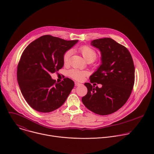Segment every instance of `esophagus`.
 I'll return each instance as SVG.
<instances>
[{"label":"esophagus","mask_w":154,"mask_h":154,"mask_svg":"<svg viewBox=\"0 0 154 154\" xmlns=\"http://www.w3.org/2000/svg\"><path fill=\"white\" fill-rule=\"evenodd\" d=\"M75 86H79L82 85V84H81V83H78V82H75Z\"/></svg>","instance_id":"34e87169"}]
</instances>
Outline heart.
Wrapping results in <instances>:
<instances>
[{
  "instance_id": "1",
  "label": "heart",
  "mask_w": 154,
  "mask_h": 154,
  "mask_svg": "<svg viewBox=\"0 0 154 154\" xmlns=\"http://www.w3.org/2000/svg\"><path fill=\"white\" fill-rule=\"evenodd\" d=\"M79 51L82 54L84 58L87 61H94L97 57V54L96 52L90 48V46H81L79 48ZM72 51L71 50H68L67 51H66L63 57V63L66 64L69 63L70 56L71 55ZM88 74L86 71H80L78 69H71L68 72V75L72 79L78 80V81H81Z\"/></svg>"
}]
</instances>
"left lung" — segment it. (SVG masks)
Here are the masks:
<instances>
[{"label":"left lung","instance_id":"1","mask_svg":"<svg viewBox=\"0 0 154 154\" xmlns=\"http://www.w3.org/2000/svg\"><path fill=\"white\" fill-rule=\"evenodd\" d=\"M101 52L102 64L85 83L88 92L82 97L85 106L93 113L107 115L115 113L128 99L135 82V66L128 50L109 38L92 41Z\"/></svg>","mask_w":154,"mask_h":154}]
</instances>
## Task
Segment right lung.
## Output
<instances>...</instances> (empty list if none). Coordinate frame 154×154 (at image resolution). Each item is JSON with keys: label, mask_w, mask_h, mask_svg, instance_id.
Returning a JSON list of instances; mask_svg holds the SVG:
<instances>
[{"label": "right lung", "mask_w": 154, "mask_h": 154, "mask_svg": "<svg viewBox=\"0 0 154 154\" xmlns=\"http://www.w3.org/2000/svg\"><path fill=\"white\" fill-rule=\"evenodd\" d=\"M77 41L44 35L32 42L22 54L17 65V82L25 100L36 111L55 110L73 89L71 79L65 78L57 83L51 74L63 68L64 53Z\"/></svg>", "instance_id": "1"}]
</instances>
